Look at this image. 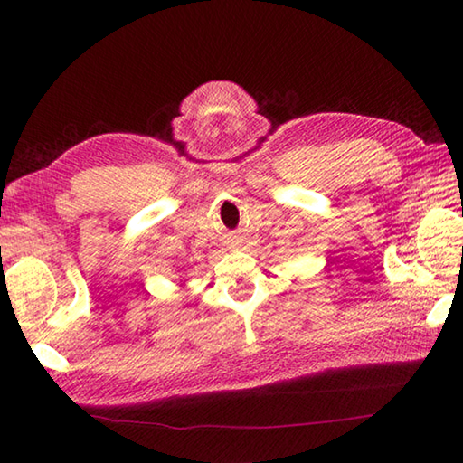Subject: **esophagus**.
<instances>
[{
	"instance_id": "esophagus-1",
	"label": "esophagus",
	"mask_w": 463,
	"mask_h": 463,
	"mask_svg": "<svg viewBox=\"0 0 463 463\" xmlns=\"http://www.w3.org/2000/svg\"><path fill=\"white\" fill-rule=\"evenodd\" d=\"M241 242H242V239H241V237H237V239L232 241V244H241Z\"/></svg>"
}]
</instances>
